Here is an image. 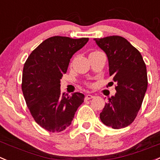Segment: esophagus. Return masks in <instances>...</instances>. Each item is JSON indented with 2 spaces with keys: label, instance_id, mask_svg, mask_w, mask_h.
I'll return each mask as SVG.
<instances>
[{
  "label": "esophagus",
  "instance_id": "obj_1",
  "mask_svg": "<svg viewBox=\"0 0 160 160\" xmlns=\"http://www.w3.org/2000/svg\"><path fill=\"white\" fill-rule=\"evenodd\" d=\"M92 98H94V96H92V95H87V96H85V100H88V99H91Z\"/></svg>",
  "mask_w": 160,
  "mask_h": 160
}]
</instances>
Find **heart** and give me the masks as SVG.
<instances>
[{
    "label": "heart",
    "instance_id": "b5f03b06",
    "mask_svg": "<svg viewBox=\"0 0 160 160\" xmlns=\"http://www.w3.org/2000/svg\"><path fill=\"white\" fill-rule=\"evenodd\" d=\"M98 52H100V51H99V50H95V51L92 52V53H98ZM91 53H90V54H91Z\"/></svg>",
    "mask_w": 160,
    "mask_h": 160
}]
</instances>
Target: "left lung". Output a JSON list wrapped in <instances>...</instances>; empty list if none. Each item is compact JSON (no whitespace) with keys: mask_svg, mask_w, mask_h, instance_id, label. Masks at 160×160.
<instances>
[{"mask_svg":"<svg viewBox=\"0 0 160 160\" xmlns=\"http://www.w3.org/2000/svg\"><path fill=\"white\" fill-rule=\"evenodd\" d=\"M94 40L107 54L110 76L117 82L116 94L109 98L99 118L113 129L128 127L135 119L147 90L146 66L140 52L122 36Z\"/></svg>","mask_w":160,"mask_h":160,"instance_id":"obj_1","label":"left lung"}]
</instances>
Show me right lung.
<instances>
[{"mask_svg":"<svg viewBox=\"0 0 160 160\" xmlns=\"http://www.w3.org/2000/svg\"><path fill=\"white\" fill-rule=\"evenodd\" d=\"M88 38L55 36L41 42L27 58L23 68L22 90L33 119L50 132L65 130L84 102V94L61 93V79L74 53Z\"/></svg>","mask_w":160,"mask_h":160,"instance_id":"add662e5","label":"right lung"}]
</instances>
